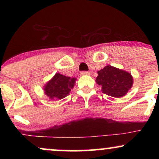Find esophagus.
I'll return each instance as SVG.
<instances>
[{
	"mask_svg": "<svg viewBox=\"0 0 159 159\" xmlns=\"http://www.w3.org/2000/svg\"><path fill=\"white\" fill-rule=\"evenodd\" d=\"M90 73L89 71H83L80 72V75L83 76V75H90Z\"/></svg>",
	"mask_w": 159,
	"mask_h": 159,
	"instance_id": "34e87169",
	"label": "esophagus"
}]
</instances>
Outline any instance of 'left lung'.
Masks as SVG:
<instances>
[{"label": "left lung", "instance_id": "left-lung-1", "mask_svg": "<svg viewBox=\"0 0 159 159\" xmlns=\"http://www.w3.org/2000/svg\"><path fill=\"white\" fill-rule=\"evenodd\" d=\"M97 84L101 87L105 94L115 98H121L127 94L133 83L132 75L127 71L114 66H106L98 71Z\"/></svg>", "mask_w": 159, "mask_h": 159}]
</instances>
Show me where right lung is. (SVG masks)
<instances>
[{
	"instance_id": "add662e5",
	"label": "right lung",
	"mask_w": 159,
	"mask_h": 159,
	"mask_svg": "<svg viewBox=\"0 0 159 159\" xmlns=\"http://www.w3.org/2000/svg\"><path fill=\"white\" fill-rule=\"evenodd\" d=\"M75 78L66 77L56 73L53 79L48 82L44 90L47 96L51 99L60 100L66 97L74 87Z\"/></svg>"
}]
</instances>
